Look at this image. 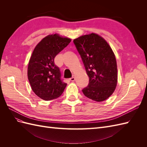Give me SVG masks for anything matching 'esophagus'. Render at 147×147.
<instances>
[{
	"instance_id": "1",
	"label": "esophagus",
	"mask_w": 147,
	"mask_h": 147,
	"mask_svg": "<svg viewBox=\"0 0 147 147\" xmlns=\"http://www.w3.org/2000/svg\"><path fill=\"white\" fill-rule=\"evenodd\" d=\"M75 77H74V76H73L72 78H70V81H72V82H74V81H75Z\"/></svg>"
}]
</instances>
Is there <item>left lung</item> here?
I'll use <instances>...</instances> for the list:
<instances>
[{
  "label": "left lung",
  "instance_id": "obj_1",
  "mask_svg": "<svg viewBox=\"0 0 147 147\" xmlns=\"http://www.w3.org/2000/svg\"><path fill=\"white\" fill-rule=\"evenodd\" d=\"M87 75L88 85L83 89L86 97L97 102L108 99L117 84L118 72L115 56L105 40L94 33L74 40Z\"/></svg>",
  "mask_w": 147,
  "mask_h": 147
}]
</instances>
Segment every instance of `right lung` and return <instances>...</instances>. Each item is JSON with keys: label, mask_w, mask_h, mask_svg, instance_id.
I'll return each mask as SVG.
<instances>
[{"label": "right lung", "mask_w": 147, "mask_h": 147, "mask_svg": "<svg viewBox=\"0 0 147 147\" xmlns=\"http://www.w3.org/2000/svg\"><path fill=\"white\" fill-rule=\"evenodd\" d=\"M71 39L58 34L49 35L35 47L29 62L28 77L32 91L40 98L50 100L57 98L67 86L61 78L55 57L67 46Z\"/></svg>", "instance_id": "obj_1"}]
</instances>
